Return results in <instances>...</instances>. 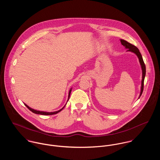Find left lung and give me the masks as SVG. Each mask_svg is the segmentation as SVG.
Masks as SVG:
<instances>
[{
	"mask_svg": "<svg viewBox=\"0 0 160 160\" xmlns=\"http://www.w3.org/2000/svg\"><path fill=\"white\" fill-rule=\"evenodd\" d=\"M121 43V44L123 46L125 47L126 48H128V51L134 53L137 56V57L138 58L139 60V62L140 63L141 65V68H142V84H141V90H140V97L141 96L142 92H143V82H144V79H145V74H146V68H145V65L143 62L142 55L140 53V52H139V50L138 49V48L136 47V46L130 44L129 42H127L125 40L123 39H120Z\"/></svg>",
	"mask_w": 160,
	"mask_h": 160,
	"instance_id": "8db88e82",
	"label": "left lung"
}]
</instances>
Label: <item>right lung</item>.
<instances>
[{
	"label": "right lung",
	"instance_id": "right-lung-1",
	"mask_svg": "<svg viewBox=\"0 0 160 160\" xmlns=\"http://www.w3.org/2000/svg\"><path fill=\"white\" fill-rule=\"evenodd\" d=\"M71 89H71L70 90H69V95H68V101L69 98V96H70V93H71ZM24 105H25V106L31 111V112H32V113H36V114H42V115H52V114H57V113H59L60 112H61L63 108H64V107H65V106L62 108V109H60V110H58V111H57V112H41V111H37V110H34V109H32V108H30L29 107H28L26 104H25L24 103Z\"/></svg>",
	"mask_w": 160,
	"mask_h": 160
}]
</instances>
